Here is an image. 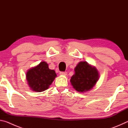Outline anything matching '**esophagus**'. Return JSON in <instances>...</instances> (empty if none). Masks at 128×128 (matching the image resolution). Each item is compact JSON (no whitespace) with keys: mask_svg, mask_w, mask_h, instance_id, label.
<instances>
[{"mask_svg":"<svg viewBox=\"0 0 128 128\" xmlns=\"http://www.w3.org/2000/svg\"><path fill=\"white\" fill-rule=\"evenodd\" d=\"M60 75H63V76H66L67 75V72H60Z\"/></svg>","mask_w":128,"mask_h":128,"instance_id":"obj_1","label":"esophagus"}]
</instances>
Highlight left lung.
Masks as SVG:
<instances>
[{
	"label": "left lung",
	"instance_id": "8db88e82",
	"mask_svg": "<svg viewBox=\"0 0 128 128\" xmlns=\"http://www.w3.org/2000/svg\"><path fill=\"white\" fill-rule=\"evenodd\" d=\"M74 72L70 81L73 88L80 92L90 90L99 80L97 69L86 62H80L74 68Z\"/></svg>",
	"mask_w": 128,
	"mask_h": 128
}]
</instances>
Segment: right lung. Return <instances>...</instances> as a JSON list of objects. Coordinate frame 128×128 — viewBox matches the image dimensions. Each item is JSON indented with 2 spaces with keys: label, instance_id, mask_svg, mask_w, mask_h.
Here are the masks:
<instances>
[{
  "label": "right lung",
  "instance_id": "obj_1",
  "mask_svg": "<svg viewBox=\"0 0 128 128\" xmlns=\"http://www.w3.org/2000/svg\"><path fill=\"white\" fill-rule=\"evenodd\" d=\"M56 77L55 70L50 69L48 64L40 62L37 66L30 69L26 77L32 90L42 92L47 90Z\"/></svg>",
  "mask_w": 128,
  "mask_h": 128
}]
</instances>
